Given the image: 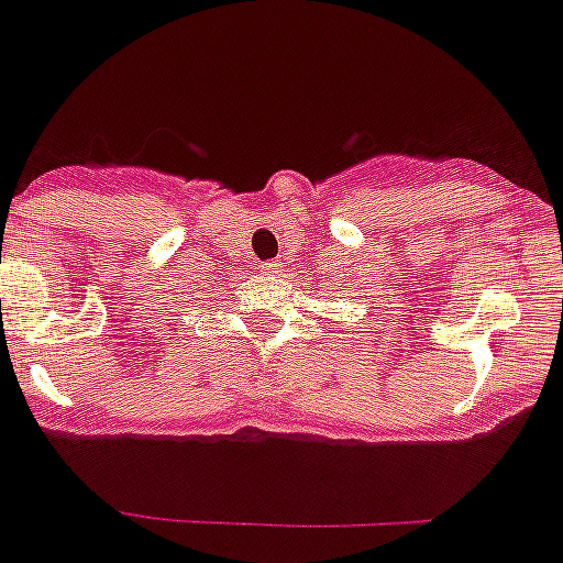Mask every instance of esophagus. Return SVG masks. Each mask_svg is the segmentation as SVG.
<instances>
[{
  "mask_svg": "<svg viewBox=\"0 0 563 563\" xmlns=\"http://www.w3.org/2000/svg\"><path fill=\"white\" fill-rule=\"evenodd\" d=\"M261 272H264L266 277H277L280 275V264H277V261H269V264L261 266Z\"/></svg>",
  "mask_w": 563,
  "mask_h": 563,
  "instance_id": "obj_1",
  "label": "esophagus"
}]
</instances>
